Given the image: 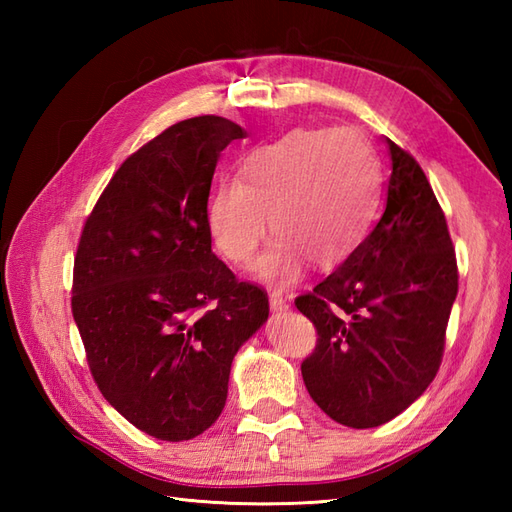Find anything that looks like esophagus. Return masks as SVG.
<instances>
[{
    "instance_id": "34e87169",
    "label": "esophagus",
    "mask_w": 512,
    "mask_h": 512,
    "mask_svg": "<svg viewBox=\"0 0 512 512\" xmlns=\"http://www.w3.org/2000/svg\"><path fill=\"white\" fill-rule=\"evenodd\" d=\"M268 301H270V310H273V312H284V310H288V299L281 297L279 292H270Z\"/></svg>"
}]
</instances>
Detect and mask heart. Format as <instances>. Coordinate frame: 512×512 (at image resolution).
Listing matches in <instances>:
<instances>
[{
  "label": "heart",
  "mask_w": 512,
  "mask_h": 512,
  "mask_svg": "<svg viewBox=\"0 0 512 512\" xmlns=\"http://www.w3.org/2000/svg\"><path fill=\"white\" fill-rule=\"evenodd\" d=\"M380 204V169L354 129H301L248 154L237 182L222 180L206 204L213 244L228 264H253L259 246L277 237L257 275L295 281L306 262L341 266L363 244Z\"/></svg>",
  "instance_id": "obj_1"
}]
</instances>
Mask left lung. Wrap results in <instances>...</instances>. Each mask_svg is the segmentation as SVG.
Masks as SVG:
<instances>
[{"instance_id":"obj_1","label":"left lung","mask_w":512,"mask_h":512,"mask_svg":"<svg viewBox=\"0 0 512 512\" xmlns=\"http://www.w3.org/2000/svg\"><path fill=\"white\" fill-rule=\"evenodd\" d=\"M387 206L350 259L295 299L317 347L301 363L312 400L336 422L372 429L436 378L458 262L447 217L422 167L387 138Z\"/></svg>"}]
</instances>
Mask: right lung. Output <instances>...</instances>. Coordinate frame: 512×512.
I'll list each match as a JSON object with an SVG mask.
<instances>
[{"label": "right lung", "mask_w": 512, "mask_h": 512, "mask_svg": "<svg viewBox=\"0 0 512 512\" xmlns=\"http://www.w3.org/2000/svg\"><path fill=\"white\" fill-rule=\"evenodd\" d=\"M244 136L211 114L171 125L118 167L76 246L72 314L94 383L158 440L220 418L233 356L268 319L266 290L213 255L206 224L217 158Z\"/></svg>", "instance_id": "1"}]
</instances>
